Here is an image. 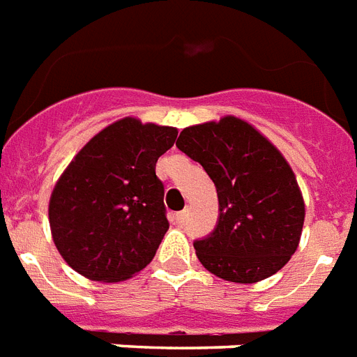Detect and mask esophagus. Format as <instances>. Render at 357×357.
<instances>
[{
  "mask_svg": "<svg viewBox=\"0 0 357 357\" xmlns=\"http://www.w3.org/2000/svg\"><path fill=\"white\" fill-rule=\"evenodd\" d=\"M173 218H175V221L178 225H182L184 223V221H186V218H188V212L186 210H182V212H176L175 215H173Z\"/></svg>",
  "mask_w": 357,
  "mask_h": 357,
  "instance_id": "esophagus-1",
  "label": "esophagus"
}]
</instances>
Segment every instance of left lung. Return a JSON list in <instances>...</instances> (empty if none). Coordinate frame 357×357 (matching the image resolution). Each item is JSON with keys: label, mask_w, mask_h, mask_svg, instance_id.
Wrapping results in <instances>:
<instances>
[{"label": "left lung", "mask_w": 357, "mask_h": 357, "mask_svg": "<svg viewBox=\"0 0 357 357\" xmlns=\"http://www.w3.org/2000/svg\"><path fill=\"white\" fill-rule=\"evenodd\" d=\"M176 147L204 167L218 190V225L193 243L199 261L236 284L280 271L304 225L302 193L280 151L234 116L188 127Z\"/></svg>", "instance_id": "1"}]
</instances>
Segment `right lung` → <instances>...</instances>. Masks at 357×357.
Masks as SVG:
<instances>
[{
    "label": "right lung",
    "instance_id": "obj_1",
    "mask_svg": "<svg viewBox=\"0 0 357 357\" xmlns=\"http://www.w3.org/2000/svg\"><path fill=\"white\" fill-rule=\"evenodd\" d=\"M176 134L125 118L77 153L50 199L53 241L71 269L119 282L151 264L169 228L155 167Z\"/></svg>",
    "mask_w": 357,
    "mask_h": 357
}]
</instances>
